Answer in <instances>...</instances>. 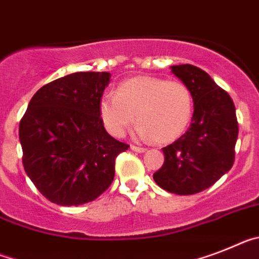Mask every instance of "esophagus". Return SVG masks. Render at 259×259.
<instances>
[{
    "label": "esophagus",
    "instance_id": "esophagus-1",
    "mask_svg": "<svg viewBox=\"0 0 259 259\" xmlns=\"http://www.w3.org/2000/svg\"><path fill=\"white\" fill-rule=\"evenodd\" d=\"M130 148H132L133 151H136V152H145L146 150H147L146 147H139V146H134V145L130 146Z\"/></svg>",
    "mask_w": 259,
    "mask_h": 259
}]
</instances>
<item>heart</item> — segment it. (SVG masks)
<instances>
[{"mask_svg": "<svg viewBox=\"0 0 259 259\" xmlns=\"http://www.w3.org/2000/svg\"><path fill=\"white\" fill-rule=\"evenodd\" d=\"M194 100L181 80L159 76H136L123 80L117 92H105L99 100V113L113 137L125 134L137 120V134L157 143H168L183 136L192 121Z\"/></svg>", "mask_w": 259, "mask_h": 259, "instance_id": "heart-1", "label": "heart"}]
</instances>
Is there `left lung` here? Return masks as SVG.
Listing matches in <instances>:
<instances>
[{
    "mask_svg": "<svg viewBox=\"0 0 259 259\" xmlns=\"http://www.w3.org/2000/svg\"><path fill=\"white\" fill-rule=\"evenodd\" d=\"M170 69L192 91L194 113L188 132L163 148L165 159L154 180L167 192L190 195L210 188L232 168L237 117L231 96L206 71L189 64Z\"/></svg>",
    "mask_w": 259,
    "mask_h": 259,
    "instance_id": "8db88e82",
    "label": "left lung"
}]
</instances>
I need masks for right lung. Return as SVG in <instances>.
Segmentation results:
<instances>
[{
    "label": "right lung",
    "mask_w": 259,
    "mask_h": 259,
    "mask_svg": "<svg viewBox=\"0 0 259 259\" xmlns=\"http://www.w3.org/2000/svg\"><path fill=\"white\" fill-rule=\"evenodd\" d=\"M105 71H80L42 86L19 123L23 167L36 189L60 206L94 201L111 186L114 160L129 145L111 137L99 113Z\"/></svg>",
    "instance_id": "obj_1"
}]
</instances>
